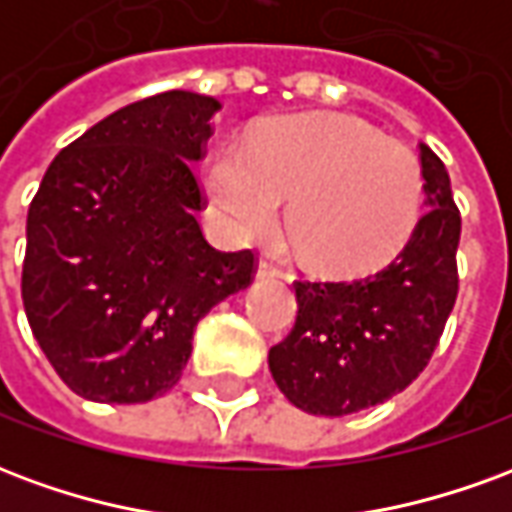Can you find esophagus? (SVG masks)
<instances>
[{"label":"esophagus","mask_w":512,"mask_h":512,"mask_svg":"<svg viewBox=\"0 0 512 512\" xmlns=\"http://www.w3.org/2000/svg\"><path fill=\"white\" fill-rule=\"evenodd\" d=\"M255 277L257 279H279V277H282V271H279L274 263H268V260H260V263H257Z\"/></svg>","instance_id":"obj_1"}]
</instances>
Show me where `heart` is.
<instances>
[{
	"instance_id": "heart-1",
	"label": "heart",
	"mask_w": 512,
	"mask_h": 512,
	"mask_svg": "<svg viewBox=\"0 0 512 512\" xmlns=\"http://www.w3.org/2000/svg\"><path fill=\"white\" fill-rule=\"evenodd\" d=\"M208 197L238 241L285 227L301 260L326 277L376 271L408 244L425 200L417 153L351 115H285L249 142H222L208 164Z\"/></svg>"
}]
</instances>
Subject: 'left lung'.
Listing matches in <instances>:
<instances>
[{
    "label": "left lung",
    "mask_w": 512,
    "mask_h": 512,
    "mask_svg": "<svg viewBox=\"0 0 512 512\" xmlns=\"http://www.w3.org/2000/svg\"><path fill=\"white\" fill-rule=\"evenodd\" d=\"M425 205L386 268L354 282H293L299 315L268 351L271 376L307 414L345 417L403 392L428 367L458 299L461 211L450 175L419 145Z\"/></svg>",
    "instance_id": "8db88e82"
}]
</instances>
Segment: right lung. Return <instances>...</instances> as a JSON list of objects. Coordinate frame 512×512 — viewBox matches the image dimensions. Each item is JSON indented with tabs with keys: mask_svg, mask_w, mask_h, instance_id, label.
<instances>
[{
	"mask_svg": "<svg viewBox=\"0 0 512 512\" xmlns=\"http://www.w3.org/2000/svg\"><path fill=\"white\" fill-rule=\"evenodd\" d=\"M219 101L169 90L57 153L29 205L21 299L76 395L147 403L180 381L202 315L252 285V249H213L194 161Z\"/></svg>",
	"mask_w": 512,
	"mask_h": 512,
	"instance_id": "add662e5",
	"label": "right lung"
}]
</instances>
